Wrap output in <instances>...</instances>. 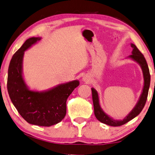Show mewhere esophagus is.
<instances>
[{
  "instance_id": "obj_1",
  "label": "esophagus",
  "mask_w": 155,
  "mask_h": 155,
  "mask_svg": "<svg viewBox=\"0 0 155 155\" xmlns=\"http://www.w3.org/2000/svg\"><path fill=\"white\" fill-rule=\"evenodd\" d=\"M82 81H84V82L88 83V82H89V81H90V77H89L88 76H87V75L84 76V77L82 78Z\"/></svg>"
}]
</instances>
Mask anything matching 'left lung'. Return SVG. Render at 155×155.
<instances>
[{
    "mask_svg": "<svg viewBox=\"0 0 155 155\" xmlns=\"http://www.w3.org/2000/svg\"><path fill=\"white\" fill-rule=\"evenodd\" d=\"M130 46L133 48L132 55L128 57V58H130L135 62H136L140 65L141 69L143 71V78H144V84L143 87L142 93L140 95V97L137 102V103L133 110L128 113V115L124 117V119L121 120H115L106 114L105 112L102 110L99 101V95L97 91L95 90L94 88H91L92 91V97H93V107H94V114L97 119L102 123L105 124L107 125L111 126H119L124 125L131 120L135 117L141 112L145 106L146 100H147L148 91H149L150 84V74L148 65L146 62L145 58L142 53H140V51L137 48V47L134 43H130Z\"/></svg>",
    "mask_w": 155,
    "mask_h": 155,
    "instance_id": "1",
    "label": "left lung"
}]
</instances>
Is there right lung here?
Segmentation results:
<instances>
[{"label":"right lung","instance_id":"add662e5","mask_svg":"<svg viewBox=\"0 0 155 155\" xmlns=\"http://www.w3.org/2000/svg\"><path fill=\"white\" fill-rule=\"evenodd\" d=\"M41 39V37L28 38L12 56L8 68L7 87L12 104L25 120L34 125L51 126L64 118L67 100L79 81L74 80L43 91L29 89L23 77L24 55Z\"/></svg>","mask_w":155,"mask_h":155}]
</instances>
